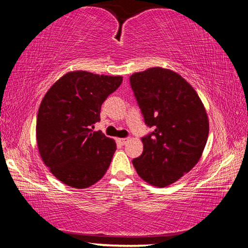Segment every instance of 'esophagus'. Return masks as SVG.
Wrapping results in <instances>:
<instances>
[{
    "label": "esophagus",
    "mask_w": 248,
    "mask_h": 248,
    "mask_svg": "<svg viewBox=\"0 0 248 248\" xmlns=\"http://www.w3.org/2000/svg\"><path fill=\"white\" fill-rule=\"evenodd\" d=\"M128 141V139H125V138H123V139H118V142L120 144H125V142Z\"/></svg>",
    "instance_id": "obj_1"
}]
</instances>
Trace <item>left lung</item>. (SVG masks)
Returning <instances> with one entry per match:
<instances>
[{
    "label": "left lung",
    "instance_id": "8db88e82",
    "mask_svg": "<svg viewBox=\"0 0 248 248\" xmlns=\"http://www.w3.org/2000/svg\"><path fill=\"white\" fill-rule=\"evenodd\" d=\"M130 85L145 124L153 129L142 138L143 152L132 164L146 183L166 187L198 163L208 140L207 112L190 84L170 70L134 73Z\"/></svg>",
    "mask_w": 248,
    "mask_h": 248
}]
</instances>
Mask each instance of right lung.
<instances>
[{"label": "right lung", "instance_id": "right-lung-1", "mask_svg": "<svg viewBox=\"0 0 248 248\" xmlns=\"http://www.w3.org/2000/svg\"><path fill=\"white\" fill-rule=\"evenodd\" d=\"M123 77L74 71L50 87L37 116V145L53 176L73 188H87L110 165L116 142L93 131L100 107Z\"/></svg>", "mask_w": 248, "mask_h": 248}]
</instances>
